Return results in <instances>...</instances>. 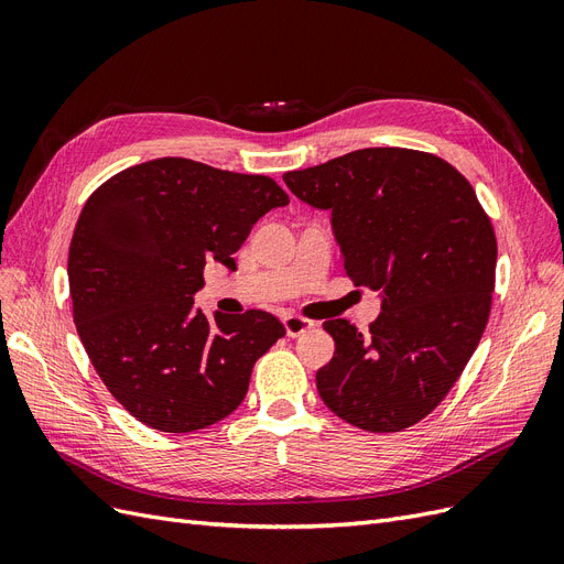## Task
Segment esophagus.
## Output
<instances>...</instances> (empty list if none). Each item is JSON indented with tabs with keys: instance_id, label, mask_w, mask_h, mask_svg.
Returning a JSON list of instances; mask_svg holds the SVG:
<instances>
[{
	"instance_id": "esophagus-1",
	"label": "esophagus",
	"mask_w": 564,
	"mask_h": 564,
	"mask_svg": "<svg viewBox=\"0 0 564 564\" xmlns=\"http://www.w3.org/2000/svg\"><path fill=\"white\" fill-rule=\"evenodd\" d=\"M283 325H285L288 337H300V335H304L306 330L314 328V321H308V318H304V316H285V318H283Z\"/></svg>"
}]
</instances>
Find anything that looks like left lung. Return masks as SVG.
Here are the masks:
<instances>
[{"label":"left lung","mask_w":564,"mask_h":564,"mask_svg":"<svg viewBox=\"0 0 564 564\" xmlns=\"http://www.w3.org/2000/svg\"><path fill=\"white\" fill-rule=\"evenodd\" d=\"M285 185L333 210L344 271L381 290V314L362 335L325 321L335 356L316 387L344 422L395 433L422 422L474 356L492 308L497 236L468 180L445 159L368 148L304 171Z\"/></svg>","instance_id":"left-lung-1"}]
</instances>
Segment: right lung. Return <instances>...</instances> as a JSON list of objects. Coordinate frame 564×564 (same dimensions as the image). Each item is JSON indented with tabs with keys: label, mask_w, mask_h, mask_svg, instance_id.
Wrapping results in <instances>:
<instances>
[{
	"label": "right lung",
	"mask_w": 564,
	"mask_h": 564,
	"mask_svg": "<svg viewBox=\"0 0 564 564\" xmlns=\"http://www.w3.org/2000/svg\"><path fill=\"white\" fill-rule=\"evenodd\" d=\"M288 202L267 175L183 156L138 163L88 196L67 258L72 316L102 384L144 426L189 433L241 405L283 323L260 308L208 318L194 293L206 262L236 269L252 225Z\"/></svg>",
	"instance_id": "add662e5"
}]
</instances>
